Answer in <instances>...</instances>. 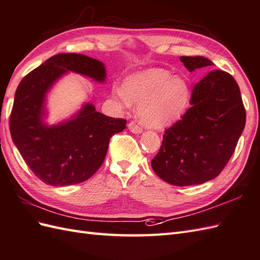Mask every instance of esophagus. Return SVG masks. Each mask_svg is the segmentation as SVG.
<instances>
[{
    "label": "esophagus",
    "mask_w": 260,
    "mask_h": 260,
    "mask_svg": "<svg viewBox=\"0 0 260 260\" xmlns=\"http://www.w3.org/2000/svg\"><path fill=\"white\" fill-rule=\"evenodd\" d=\"M128 129L132 132V134H136V135H140V134H142V131H143L141 126H139L135 121H131L128 124Z\"/></svg>",
    "instance_id": "1"
}]
</instances>
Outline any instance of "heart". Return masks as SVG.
<instances>
[{"instance_id":"1","label":"heart","mask_w":260,"mask_h":260,"mask_svg":"<svg viewBox=\"0 0 260 260\" xmlns=\"http://www.w3.org/2000/svg\"><path fill=\"white\" fill-rule=\"evenodd\" d=\"M113 97L124 106L132 101L139 104L141 121L154 129H163L174 123L185 112L191 87L180 76H173L168 69L149 68L130 75L124 86H115Z\"/></svg>"}]
</instances>
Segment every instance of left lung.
<instances>
[{"instance_id":"8db88e82","label":"left lung","mask_w":260,"mask_h":260,"mask_svg":"<svg viewBox=\"0 0 260 260\" xmlns=\"http://www.w3.org/2000/svg\"><path fill=\"white\" fill-rule=\"evenodd\" d=\"M189 73L212 66L202 56H182ZM192 107L166 130L162 145L151 161L152 169L169 184L188 186L213 180L235 151L246 122L240 90L232 76L219 69L196 82Z\"/></svg>"}]
</instances>
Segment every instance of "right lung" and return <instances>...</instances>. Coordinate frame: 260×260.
<instances>
[{"instance_id": "add662e5", "label": "right lung", "mask_w": 260, "mask_h": 260, "mask_svg": "<svg viewBox=\"0 0 260 260\" xmlns=\"http://www.w3.org/2000/svg\"><path fill=\"white\" fill-rule=\"evenodd\" d=\"M75 73L105 84L103 61L81 54H58L25 76L18 85L10 118L12 140L24 161L47 185L67 186L90 178L101 167L110 138L125 120L107 117L91 103L49 124L47 96L64 76Z\"/></svg>"}]
</instances>
